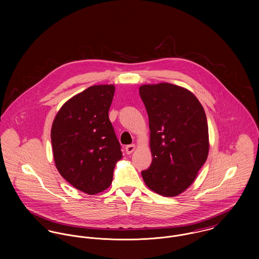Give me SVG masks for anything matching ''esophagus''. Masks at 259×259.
I'll list each match as a JSON object with an SVG mask.
<instances>
[{"label":"esophagus","mask_w":259,"mask_h":259,"mask_svg":"<svg viewBox=\"0 0 259 259\" xmlns=\"http://www.w3.org/2000/svg\"><path fill=\"white\" fill-rule=\"evenodd\" d=\"M135 149H136V145H130V146L125 147V152L127 154H131V153H133L135 151Z\"/></svg>","instance_id":"esophagus-1"}]
</instances>
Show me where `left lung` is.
Instances as JSON below:
<instances>
[{
	"mask_svg": "<svg viewBox=\"0 0 259 259\" xmlns=\"http://www.w3.org/2000/svg\"><path fill=\"white\" fill-rule=\"evenodd\" d=\"M140 96L149 123L152 161L142 171L145 184L166 197L181 194L207 159L208 125L203 107L187 89L168 83L143 84Z\"/></svg>",
	"mask_w": 259,
	"mask_h": 259,
	"instance_id": "left-lung-1",
	"label": "left lung"
}]
</instances>
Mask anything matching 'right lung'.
I'll return each mask as SVG.
<instances>
[{
    "label": "right lung",
    "instance_id": "add662e5",
    "mask_svg": "<svg viewBox=\"0 0 259 259\" xmlns=\"http://www.w3.org/2000/svg\"><path fill=\"white\" fill-rule=\"evenodd\" d=\"M113 84L92 85L67 101L51 130L54 160L60 175L74 188L94 195L112 182L122 157L109 118Z\"/></svg>",
    "mask_w": 259,
    "mask_h": 259
}]
</instances>
